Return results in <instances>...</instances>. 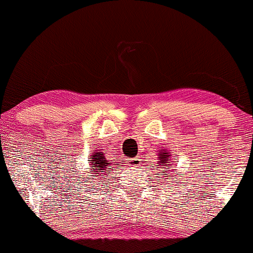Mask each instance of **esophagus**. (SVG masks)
<instances>
[{"instance_id": "esophagus-1", "label": "esophagus", "mask_w": 253, "mask_h": 253, "mask_svg": "<svg viewBox=\"0 0 253 253\" xmlns=\"http://www.w3.org/2000/svg\"><path fill=\"white\" fill-rule=\"evenodd\" d=\"M127 165L129 166V167H139L141 165V160L140 157H134V158H131V160L127 161Z\"/></svg>"}]
</instances>
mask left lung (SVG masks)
Wrapping results in <instances>:
<instances>
[{"mask_svg":"<svg viewBox=\"0 0 253 253\" xmlns=\"http://www.w3.org/2000/svg\"><path fill=\"white\" fill-rule=\"evenodd\" d=\"M157 156H158L157 157L158 158L157 166H158V168L161 169L160 173H158L157 175L167 176V179H168V177H170L171 174H173V173H171V171H176L175 175H174V179H175V177H177V176L181 175V174L177 173L176 169H171V167H170L171 163L169 162V161L171 160V155L169 154L167 150L161 149V151L157 152Z\"/></svg>","mask_w":253,"mask_h":253,"instance_id":"left-lung-1","label":"left lung"}]
</instances>
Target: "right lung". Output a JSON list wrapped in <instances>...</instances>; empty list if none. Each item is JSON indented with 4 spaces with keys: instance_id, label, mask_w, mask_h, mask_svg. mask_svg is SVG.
Returning a JSON list of instances; mask_svg holds the SVG:
<instances>
[{
    "instance_id": "obj_1",
    "label": "right lung",
    "mask_w": 253,
    "mask_h": 253,
    "mask_svg": "<svg viewBox=\"0 0 253 253\" xmlns=\"http://www.w3.org/2000/svg\"><path fill=\"white\" fill-rule=\"evenodd\" d=\"M90 167H92V170L96 171V175L102 179L103 177L102 175L108 177V173L113 171L114 168H120L121 165H116L115 162L108 161L103 152H102V150H96L90 156Z\"/></svg>"
}]
</instances>
